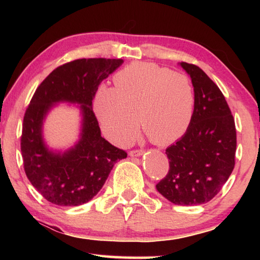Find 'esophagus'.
<instances>
[{
  "instance_id": "esophagus-1",
  "label": "esophagus",
  "mask_w": 260,
  "mask_h": 260,
  "mask_svg": "<svg viewBox=\"0 0 260 260\" xmlns=\"http://www.w3.org/2000/svg\"><path fill=\"white\" fill-rule=\"evenodd\" d=\"M129 156H141L144 154V150H133V151H129Z\"/></svg>"
}]
</instances>
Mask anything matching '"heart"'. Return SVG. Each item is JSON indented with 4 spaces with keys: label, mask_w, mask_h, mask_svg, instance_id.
<instances>
[{
    "label": "heart",
    "mask_w": 260,
    "mask_h": 260,
    "mask_svg": "<svg viewBox=\"0 0 260 260\" xmlns=\"http://www.w3.org/2000/svg\"><path fill=\"white\" fill-rule=\"evenodd\" d=\"M194 103L189 77L152 62L135 61L115 75L114 88H99L93 106L104 133L113 142L127 144L139 119L148 140L163 145L186 131Z\"/></svg>",
    "instance_id": "obj_1"
}]
</instances>
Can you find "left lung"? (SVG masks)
<instances>
[{
	"label": "left lung",
	"instance_id": "8db88e82",
	"mask_svg": "<svg viewBox=\"0 0 260 260\" xmlns=\"http://www.w3.org/2000/svg\"><path fill=\"white\" fill-rule=\"evenodd\" d=\"M190 75L196 103L185 134L167 148L170 169L157 191L179 206H199L218 194L235 168V119L221 90L196 64Z\"/></svg>",
	"mask_w": 260,
	"mask_h": 260
}]
</instances>
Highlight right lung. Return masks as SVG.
<instances>
[{
    "label": "right lung",
    "instance_id": "obj_1",
    "mask_svg": "<svg viewBox=\"0 0 260 260\" xmlns=\"http://www.w3.org/2000/svg\"><path fill=\"white\" fill-rule=\"evenodd\" d=\"M124 62L123 59H78L54 69L43 80L27 106L22 127L21 152L31 184L53 204L76 207L101 191L114 164L127 153L101 135L92 99L101 82ZM80 103L81 140L64 152L49 150L42 125L57 102Z\"/></svg>",
    "mask_w": 260,
    "mask_h": 260
}]
</instances>
